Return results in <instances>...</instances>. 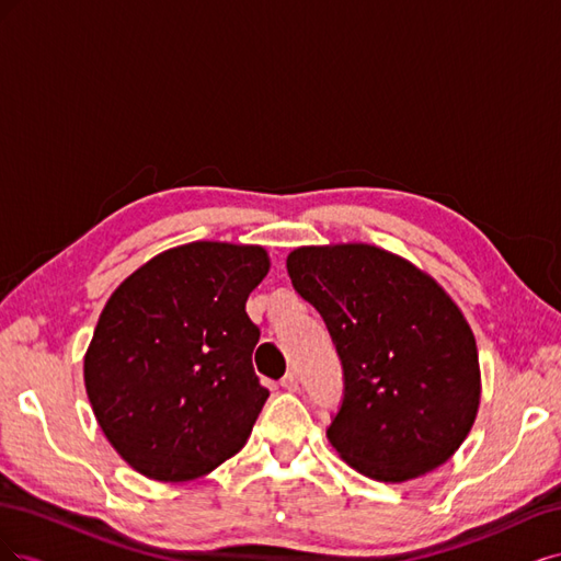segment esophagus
<instances>
[{
  "mask_svg": "<svg viewBox=\"0 0 561 561\" xmlns=\"http://www.w3.org/2000/svg\"><path fill=\"white\" fill-rule=\"evenodd\" d=\"M280 386H283L285 390H290V393H295V390L299 388V379H297L295 371H287V375L280 379Z\"/></svg>",
  "mask_w": 561,
  "mask_h": 561,
  "instance_id": "1",
  "label": "esophagus"
}]
</instances>
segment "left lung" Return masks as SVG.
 <instances>
[{
	"instance_id": "1",
	"label": "left lung",
	"mask_w": 561,
	"mask_h": 561,
	"mask_svg": "<svg viewBox=\"0 0 561 561\" xmlns=\"http://www.w3.org/2000/svg\"><path fill=\"white\" fill-rule=\"evenodd\" d=\"M287 274L344 367L328 428L339 456L390 484L447 463L478 416L482 381L472 330L445 287L367 243L295 248Z\"/></svg>"
}]
</instances>
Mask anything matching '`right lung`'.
<instances>
[{"label":"right lung","instance_id":"right-lung-1","mask_svg":"<svg viewBox=\"0 0 561 561\" xmlns=\"http://www.w3.org/2000/svg\"><path fill=\"white\" fill-rule=\"evenodd\" d=\"M268 266L262 245L194 241L151 257L107 299L83 383L110 445L145 478L190 482L245 447L268 398L245 301Z\"/></svg>","mask_w":561,"mask_h":561}]
</instances>
